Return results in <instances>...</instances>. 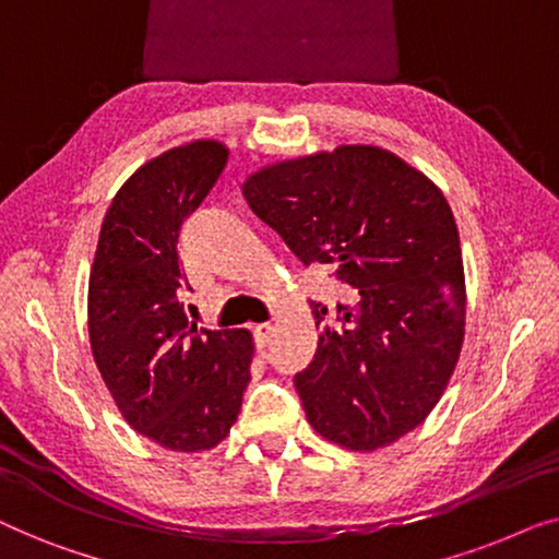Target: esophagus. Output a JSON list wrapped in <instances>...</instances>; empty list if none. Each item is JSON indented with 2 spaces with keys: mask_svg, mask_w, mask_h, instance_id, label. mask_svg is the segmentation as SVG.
I'll use <instances>...</instances> for the list:
<instances>
[{
  "mask_svg": "<svg viewBox=\"0 0 559 559\" xmlns=\"http://www.w3.org/2000/svg\"><path fill=\"white\" fill-rule=\"evenodd\" d=\"M272 335H274V325H272V323H262V325L254 328V343H257L259 348L270 346Z\"/></svg>",
  "mask_w": 559,
  "mask_h": 559,
  "instance_id": "esophagus-1",
  "label": "esophagus"
}]
</instances>
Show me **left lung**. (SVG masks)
I'll use <instances>...</instances> for the list:
<instances>
[{
  "instance_id": "left-lung-1",
  "label": "left lung",
  "mask_w": 559,
  "mask_h": 559,
  "mask_svg": "<svg viewBox=\"0 0 559 559\" xmlns=\"http://www.w3.org/2000/svg\"><path fill=\"white\" fill-rule=\"evenodd\" d=\"M249 209L354 302H310L320 335L295 373L308 423L348 450L389 445L438 404L463 346L461 236L445 195L392 152L338 147L264 167Z\"/></svg>"
}]
</instances>
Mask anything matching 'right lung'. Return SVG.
<instances>
[{
	"mask_svg": "<svg viewBox=\"0 0 559 559\" xmlns=\"http://www.w3.org/2000/svg\"><path fill=\"white\" fill-rule=\"evenodd\" d=\"M226 163L224 144L201 140L142 165L106 211L88 280L91 350L114 402L136 432L180 453L226 438L251 379L249 331L190 323L180 302V226Z\"/></svg>",
	"mask_w": 559,
	"mask_h": 559,
	"instance_id": "1",
	"label": "right lung"
}]
</instances>
